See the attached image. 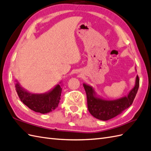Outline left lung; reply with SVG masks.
<instances>
[{"mask_svg":"<svg viewBox=\"0 0 151 151\" xmlns=\"http://www.w3.org/2000/svg\"><path fill=\"white\" fill-rule=\"evenodd\" d=\"M83 86L87 95L88 110L91 114L98 119L107 121L121 114L132 105L139 87V78L137 75L134 86L127 96L114 100L99 97L92 86L85 83Z\"/></svg>","mask_w":151,"mask_h":151,"instance_id":"1","label":"left lung"}]
</instances>
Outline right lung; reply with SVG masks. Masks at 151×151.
Masks as SVG:
<instances>
[{"label":"right lung","instance_id":"right-lung-1","mask_svg":"<svg viewBox=\"0 0 151 151\" xmlns=\"http://www.w3.org/2000/svg\"><path fill=\"white\" fill-rule=\"evenodd\" d=\"M15 82V88L19 98L30 110L45 114L54 110L59 105L62 92V85L57 84L51 90L45 93L36 94L25 90L17 80Z\"/></svg>","mask_w":151,"mask_h":151}]
</instances>
